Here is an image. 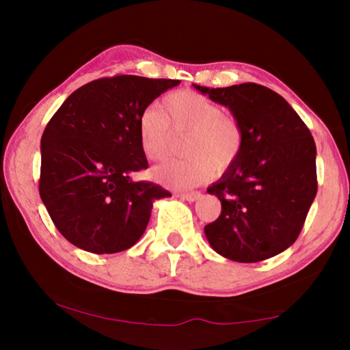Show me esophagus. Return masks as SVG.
<instances>
[{
    "label": "esophagus",
    "instance_id": "obj_1",
    "mask_svg": "<svg viewBox=\"0 0 350 350\" xmlns=\"http://www.w3.org/2000/svg\"><path fill=\"white\" fill-rule=\"evenodd\" d=\"M179 198L182 200H187V202H196V200L200 198L199 191H193V193H182L179 194Z\"/></svg>",
    "mask_w": 350,
    "mask_h": 350
}]
</instances>
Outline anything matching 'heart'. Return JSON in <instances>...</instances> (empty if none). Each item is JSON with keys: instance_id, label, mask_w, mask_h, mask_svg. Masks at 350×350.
<instances>
[{"instance_id": "heart-1", "label": "heart", "mask_w": 350, "mask_h": 350, "mask_svg": "<svg viewBox=\"0 0 350 350\" xmlns=\"http://www.w3.org/2000/svg\"><path fill=\"white\" fill-rule=\"evenodd\" d=\"M188 133L185 152L189 157L167 161L152 170L154 179L171 188L189 189L213 174L215 168L232 167L244 145L238 118L222 112L208 97L194 91H177L162 106L150 105L139 120V140L148 159H162L171 134Z\"/></svg>"}]
</instances>
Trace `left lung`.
I'll return each instance as SVG.
<instances>
[{"mask_svg":"<svg viewBox=\"0 0 350 350\" xmlns=\"http://www.w3.org/2000/svg\"><path fill=\"white\" fill-rule=\"evenodd\" d=\"M228 108L244 145L232 167L206 188L222 210L204 232L213 250L236 262H259L293 244L317 196V146L280 94L256 83L193 85Z\"/></svg>","mask_w":350,"mask_h":350,"instance_id":"left-lung-1","label":"left lung"}]
</instances>
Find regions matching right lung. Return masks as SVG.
Masks as SVG:
<instances>
[{
	"instance_id": "obj_1",
	"label": "right lung",
	"mask_w": 350,
	"mask_h": 350,
	"mask_svg": "<svg viewBox=\"0 0 350 350\" xmlns=\"http://www.w3.org/2000/svg\"><path fill=\"white\" fill-rule=\"evenodd\" d=\"M179 80L116 75L79 88L41 137L40 198L58 232L96 254L123 252L145 233L154 200L171 194L134 182L148 168L139 140L142 112Z\"/></svg>"
}]
</instances>
